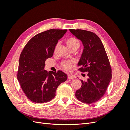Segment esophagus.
<instances>
[{
    "label": "esophagus",
    "instance_id": "esophagus-1",
    "mask_svg": "<svg viewBox=\"0 0 130 130\" xmlns=\"http://www.w3.org/2000/svg\"><path fill=\"white\" fill-rule=\"evenodd\" d=\"M75 78V75H73V74H69L68 75V78L69 80L74 79V78Z\"/></svg>",
    "mask_w": 130,
    "mask_h": 130
}]
</instances>
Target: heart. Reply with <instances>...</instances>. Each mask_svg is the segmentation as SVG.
I'll use <instances>...</instances> for the list:
<instances>
[{"label": "heart", "instance_id": "1", "mask_svg": "<svg viewBox=\"0 0 130 130\" xmlns=\"http://www.w3.org/2000/svg\"><path fill=\"white\" fill-rule=\"evenodd\" d=\"M67 44L68 48L71 50L72 49H78L79 48L80 43L77 38L75 37H70L67 40ZM74 64V61L72 60L64 61L61 63L62 68L65 70H69L70 69V66Z\"/></svg>", "mask_w": 130, "mask_h": 130}]
</instances>
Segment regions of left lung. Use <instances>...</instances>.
<instances>
[{
	"label": "left lung",
	"instance_id": "1",
	"mask_svg": "<svg viewBox=\"0 0 130 130\" xmlns=\"http://www.w3.org/2000/svg\"><path fill=\"white\" fill-rule=\"evenodd\" d=\"M84 46L77 65L82 72H87V81L81 80V87L77 90V99L86 104L99 100L105 94L112 78V69L104 45L99 37L90 31L69 29Z\"/></svg>",
	"mask_w": 130,
	"mask_h": 130
}]
</instances>
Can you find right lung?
<instances>
[{"mask_svg":"<svg viewBox=\"0 0 130 130\" xmlns=\"http://www.w3.org/2000/svg\"><path fill=\"white\" fill-rule=\"evenodd\" d=\"M67 30L50 29L35 35L27 43L19 60L17 79L26 96L36 103H44L55 96L56 90L67 75L61 70L48 72L45 61L52 57L56 45Z\"/></svg>","mask_w":130,"mask_h":130,"instance_id":"1","label":"right lung"}]
</instances>
